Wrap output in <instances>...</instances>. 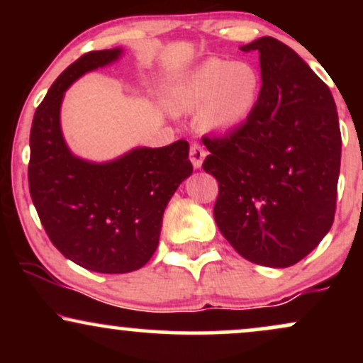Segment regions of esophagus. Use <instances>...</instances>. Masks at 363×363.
<instances>
[{"mask_svg":"<svg viewBox=\"0 0 363 363\" xmlns=\"http://www.w3.org/2000/svg\"><path fill=\"white\" fill-rule=\"evenodd\" d=\"M189 157H191V162H193L194 169H201L203 160H205V157H206L205 147H203V145H199V143H191Z\"/></svg>","mask_w":363,"mask_h":363,"instance_id":"obj_1","label":"esophagus"}]
</instances>
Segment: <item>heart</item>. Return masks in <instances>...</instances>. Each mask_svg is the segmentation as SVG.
I'll return each mask as SVG.
<instances>
[{"mask_svg":"<svg viewBox=\"0 0 363 363\" xmlns=\"http://www.w3.org/2000/svg\"><path fill=\"white\" fill-rule=\"evenodd\" d=\"M261 94V74L251 62L210 57L194 68L172 91L174 109L206 106L205 123L228 129L249 118Z\"/></svg>","mask_w":363,"mask_h":363,"instance_id":"b5f03b06","label":"heart"}]
</instances>
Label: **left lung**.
<instances>
[{"instance_id": "left-lung-1", "label": "left lung", "mask_w": 363, "mask_h": 363, "mask_svg": "<svg viewBox=\"0 0 363 363\" xmlns=\"http://www.w3.org/2000/svg\"><path fill=\"white\" fill-rule=\"evenodd\" d=\"M240 51L259 52V99L240 126L203 136V169L218 181L213 216L232 247L256 264L286 268L335 220L338 112L326 83L289 45L261 37Z\"/></svg>"}]
</instances>
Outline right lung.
<instances>
[{
	"instance_id": "obj_1",
	"label": "right lung",
	"mask_w": 363,
	"mask_h": 363,
	"mask_svg": "<svg viewBox=\"0 0 363 363\" xmlns=\"http://www.w3.org/2000/svg\"><path fill=\"white\" fill-rule=\"evenodd\" d=\"M119 54L90 51L57 77L34 114L28 162V189L51 242L82 268L109 274L147 264L169 199L193 174L186 140L131 150L107 164H90L66 147L60 124L65 91Z\"/></svg>"
}]
</instances>
